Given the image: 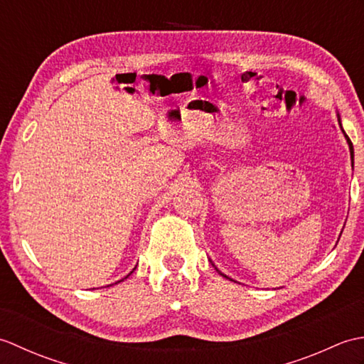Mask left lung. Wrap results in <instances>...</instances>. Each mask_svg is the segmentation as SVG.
I'll use <instances>...</instances> for the list:
<instances>
[{
    "instance_id": "obj_1",
    "label": "left lung",
    "mask_w": 364,
    "mask_h": 364,
    "mask_svg": "<svg viewBox=\"0 0 364 364\" xmlns=\"http://www.w3.org/2000/svg\"><path fill=\"white\" fill-rule=\"evenodd\" d=\"M336 115H338V123H339V128H341V131H343V134H344V137H346V141H347V144H349V150H350V156L353 158V145H352V142H350V139H349V136H347L346 134V131L343 129V125H341V115H339V112H336ZM211 261V259H210ZM213 262V261H211ZM214 266V264H213ZM215 269H218V267H215ZM218 272H219V270H218ZM222 277H225V278H228L227 275H223L222 272H219ZM230 280H231V278H230ZM231 282H233V280H231Z\"/></svg>"
}]
</instances>
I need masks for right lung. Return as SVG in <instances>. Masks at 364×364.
Masks as SVG:
<instances>
[{
	"instance_id": "obj_1",
	"label": "right lung",
	"mask_w": 364,
	"mask_h": 364,
	"mask_svg": "<svg viewBox=\"0 0 364 364\" xmlns=\"http://www.w3.org/2000/svg\"><path fill=\"white\" fill-rule=\"evenodd\" d=\"M134 269H136V267H134ZM134 269H133V270H131V272H129V274H128V275H127V277H125V278H128V277H129V275H131V274H133V272H134ZM125 278H122V280H119V282H117V283H120V282H123V280H125Z\"/></svg>"
}]
</instances>
